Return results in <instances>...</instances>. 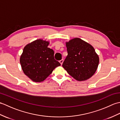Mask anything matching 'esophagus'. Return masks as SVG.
Returning a JSON list of instances; mask_svg holds the SVG:
<instances>
[{
	"instance_id": "1",
	"label": "esophagus",
	"mask_w": 120,
	"mask_h": 120,
	"mask_svg": "<svg viewBox=\"0 0 120 120\" xmlns=\"http://www.w3.org/2000/svg\"><path fill=\"white\" fill-rule=\"evenodd\" d=\"M59 62L60 63V64L62 65L63 62V59H61V60H60V61H59Z\"/></svg>"
}]
</instances>
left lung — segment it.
<instances>
[{"mask_svg": "<svg viewBox=\"0 0 120 120\" xmlns=\"http://www.w3.org/2000/svg\"><path fill=\"white\" fill-rule=\"evenodd\" d=\"M68 56L62 67L78 81H84L92 76L98 68L99 57L93 47L79 38L66 42Z\"/></svg>", "mask_w": 120, "mask_h": 120, "instance_id": "obj_1", "label": "left lung"}]
</instances>
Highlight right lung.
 <instances>
[{"label":"right lung","instance_id":"add662e5","mask_svg":"<svg viewBox=\"0 0 120 120\" xmlns=\"http://www.w3.org/2000/svg\"><path fill=\"white\" fill-rule=\"evenodd\" d=\"M49 43L38 39L25 46L20 58L24 74L34 82L44 81L55 68L61 65L54 58Z\"/></svg>","mask_w":120,"mask_h":120}]
</instances>
